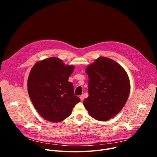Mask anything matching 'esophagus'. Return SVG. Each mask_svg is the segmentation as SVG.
I'll return each mask as SVG.
<instances>
[{
    "label": "esophagus",
    "instance_id": "obj_1",
    "mask_svg": "<svg viewBox=\"0 0 157 157\" xmlns=\"http://www.w3.org/2000/svg\"><path fill=\"white\" fill-rule=\"evenodd\" d=\"M79 98H80L81 101H82L84 100V96H83V95H81V96H80V97H79Z\"/></svg>",
    "mask_w": 157,
    "mask_h": 157
}]
</instances>
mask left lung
<instances>
[{
	"label": "left lung",
	"mask_w": 157,
	"mask_h": 157,
	"mask_svg": "<svg viewBox=\"0 0 157 157\" xmlns=\"http://www.w3.org/2000/svg\"><path fill=\"white\" fill-rule=\"evenodd\" d=\"M88 75L89 96L83 101L94 119L106 121L116 116L125 105L129 96L128 76L115 61L101 56L86 69Z\"/></svg>",
	"instance_id": "1"
}]
</instances>
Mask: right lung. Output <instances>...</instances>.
Listing matches in <instances>:
<instances>
[{"mask_svg":"<svg viewBox=\"0 0 157 157\" xmlns=\"http://www.w3.org/2000/svg\"><path fill=\"white\" fill-rule=\"evenodd\" d=\"M75 69L60 59L51 57L35 64L29 78L30 98L39 114L45 120L58 122L68 117L80 102L68 81Z\"/></svg>","mask_w":157,"mask_h":157,"instance_id":"obj_1","label":"right lung"}]
</instances>
